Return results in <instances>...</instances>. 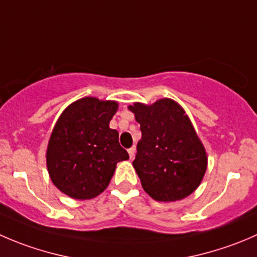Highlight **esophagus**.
I'll list each match as a JSON object with an SVG mask.
<instances>
[{
	"mask_svg": "<svg viewBox=\"0 0 257 257\" xmlns=\"http://www.w3.org/2000/svg\"><path fill=\"white\" fill-rule=\"evenodd\" d=\"M128 153H129V157H131V159H133L134 154H136V147H132V148H129Z\"/></svg>",
	"mask_w": 257,
	"mask_h": 257,
	"instance_id": "esophagus-1",
	"label": "esophagus"
}]
</instances>
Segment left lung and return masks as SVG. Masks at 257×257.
<instances>
[{
  "label": "left lung",
  "instance_id": "1",
  "mask_svg": "<svg viewBox=\"0 0 257 257\" xmlns=\"http://www.w3.org/2000/svg\"><path fill=\"white\" fill-rule=\"evenodd\" d=\"M141 124L133 167L144 191L156 201L187 197L200 186L207 157L191 120L171 99L129 106Z\"/></svg>",
  "mask_w": 257,
  "mask_h": 257
}]
</instances>
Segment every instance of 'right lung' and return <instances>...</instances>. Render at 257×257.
I'll return each instance as SVG.
<instances>
[{
    "label": "right lung",
    "instance_id": "obj_1",
    "mask_svg": "<svg viewBox=\"0 0 257 257\" xmlns=\"http://www.w3.org/2000/svg\"><path fill=\"white\" fill-rule=\"evenodd\" d=\"M115 101L76 100L60 115L47 147L52 183L75 200H90L108 187L118 162L129 159L119 133L109 128Z\"/></svg>",
    "mask_w": 257,
    "mask_h": 257
}]
</instances>
